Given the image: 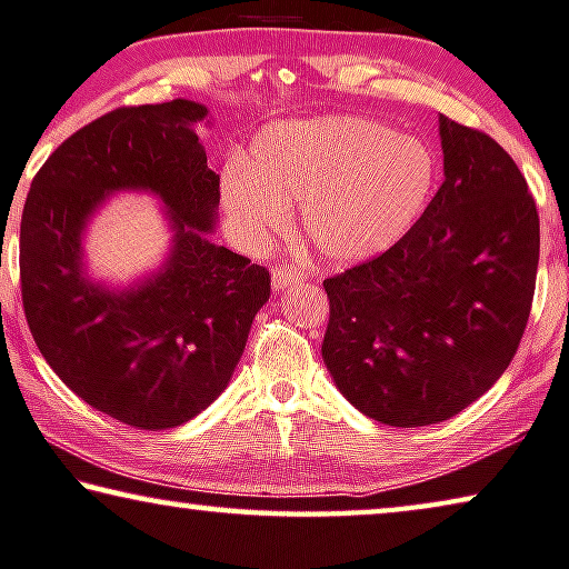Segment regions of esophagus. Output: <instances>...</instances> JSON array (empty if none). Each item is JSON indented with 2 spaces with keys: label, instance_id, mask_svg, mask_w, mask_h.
Here are the masks:
<instances>
[{
  "label": "esophagus",
  "instance_id": "34e87169",
  "mask_svg": "<svg viewBox=\"0 0 569 569\" xmlns=\"http://www.w3.org/2000/svg\"><path fill=\"white\" fill-rule=\"evenodd\" d=\"M303 281V273L296 268H276L273 273H270V286L276 288V291H281V288H288L291 283H299Z\"/></svg>",
  "mask_w": 569,
  "mask_h": 569
}]
</instances>
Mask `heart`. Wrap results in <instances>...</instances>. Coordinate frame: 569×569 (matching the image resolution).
<instances>
[{"label":"heart","mask_w":569,"mask_h":569,"mask_svg":"<svg viewBox=\"0 0 569 569\" xmlns=\"http://www.w3.org/2000/svg\"><path fill=\"white\" fill-rule=\"evenodd\" d=\"M435 181L423 140L368 117H313L262 127L242 168L224 173L222 203L250 248L283 232L299 203L313 256L360 262L411 230Z\"/></svg>","instance_id":"1"}]
</instances>
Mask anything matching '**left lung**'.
I'll return each instance as SVG.
<instances>
[{"mask_svg": "<svg viewBox=\"0 0 569 569\" xmlns=\"http://www.w3.org/2000/svg\"><path fill=\"white\" fill-rule=\"evenodd\" d=\"M445 181L383 256L327 278L321 358L347 401L388 427L468 409L527 329L539 214L527 178L486 132L439 114Z\"/></svg>", "mask_w": 569, "mask_h": 569, "instance_id": "left-lung-1", "label": "left lung"}]
</instances>
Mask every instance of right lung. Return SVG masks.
I'll use <instances>...</instances> for the list:
<instances>
[{
  "label": "right lung",
  "instance_id": "1",
  "mask_svg": "<svg viewBox=\"0 0 569 569\" xmlns=\"http://www.w3.org/2000/svg\"><path fill=\"white\" fill-rule=\"evenodd\" d=\"M191 99L122 107L71 134L32 178L20 224L30 332L71 391L122 423L173 429L230 383L270 296L262 266L211 240L219 176ZM152 192L174 237L164 266L130 287L91 279L82 232L114 192Z\"/></svg>",
  "mask_w": 569,
  "mask_h": 569
}]
</instances>
